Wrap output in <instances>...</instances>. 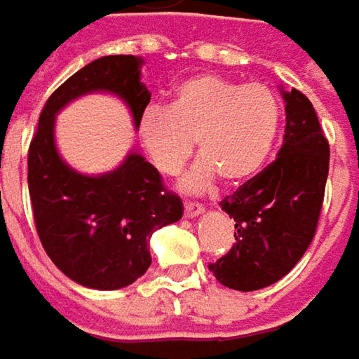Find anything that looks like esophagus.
Wrapping results in <instances>:
<instances>
[{
  "label": "esophagus",
  "mask_w": 359,
  "mask_h": 359,
  "mask_svg": "<svg viewBox=\"0 0 359 359\" xmlns=\"http://www.w3.org/2000/svg\"><path fill=\"white\" fill-rule=\"evenodd\" d=\"M184 212H186V216H188V218H196V216L204 214V206L194 204V202H186V204H184Z\"/></svg>",
  "instance_id": "1"
}]
</instances>
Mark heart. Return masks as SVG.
<instances>
[{"instance_id":"heart-1","label":"heart","mask_w":359,"mask_h":359,"mask_svg":"<svg viewBox=\"0 0 359 359\" xmlns=\"http://www.w3.org/2000/svg\"><path fill=\"white\" fill-rule=\"evenodd\" d=\"M278 121L280 107L269 86L198 74L175 86L170 107H145L137 118V135L153 168L163 175L180 173L196 141L202 159L182 180V189L198 194L216 175L236 186L259 173L273 149Z\"/></svg>"}]
</instances>
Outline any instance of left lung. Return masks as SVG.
Returning <instances> with one entry per match:
<instances>
[{
    "mask_svg": "<svg viewBox=\"0 0 359 359\" xmlns=\"http://www.w3.org/2000/svg\"><path fill=\"white\" fill-rule=\"evenodd\" d=\"M285 137L277 159L220 206L234 218V244L210 264L218 283L236 291L264 289L283 278L315 236L330 171V143L311 100L283 90Z\"/></svg>",
    "mask_w": 359,
    "mask_h": 359,
    "instance_id": "1",
    "label": "left lung"
}]
</instances>
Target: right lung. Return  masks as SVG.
I'll use <instances>...</instances> for the list:
<instances>
[{
	"mask_svg": "<svg viewBox=\"0 0 359 359\" xmlns=\"http://www.w3.org/2000/svg\"><path fill=\"white\" fill-rule=\"evenodd\" d=\"M139 56H102L72 74L46 102L27 153V188L46 255L68 278L88 289L115 291L151 264L155 230L182 218V200L163 188L159 171L139 151L115 170L86 175L56 147V115L79 97L109 93L137 118L151 93L141 82Z\"/></svg>",
	"mask_w": 359,
	"mask_h": 359,
	"instance_id": "right-lung-1",
	"label": "right lung"
}]
</instances>
